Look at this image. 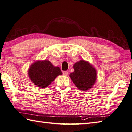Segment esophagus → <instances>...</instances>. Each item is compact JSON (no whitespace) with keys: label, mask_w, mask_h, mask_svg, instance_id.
I'll return each mask as SVG.
<instances>
[{"label":"esophagus","mask_w":132,"mask_h":132,"mask_svg":"<svg viewBox=\"0 0 132 132\" xmlns=\"http://www.w3.org/2000/svg\"><path fill=\"white\" fill-rule=\"evenodd\" d=\"M63 74L65 76H67L68 75V71H63Z\"/></svg>","instance_id":"1"}]
</instances>
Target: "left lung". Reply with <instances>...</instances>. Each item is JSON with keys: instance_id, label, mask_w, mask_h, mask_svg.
Returning <instances> with one entry per match:
<instances>
[{"instance_id": "1", "label": "left lung", "mask_w": 132, "mask_h": 132, "mask_svg": "<svg viewBox=\"0 0 132 132\" xmlns=\"http://www.w3.org/2000/svg\"><path fill=\"white\" fill-rule=\"evenodd\" d=\"M74 72L70 77L75 86L80 90L86 91L91 88L96 80V71L89 62L80 60L73 65Z\"/></svg>"}]
</instances>
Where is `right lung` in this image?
I'll use <instances>...</instances> for the list:
<instances>
[{"label":"right lung","instance_id":"1","mask_svg":"<svg viewBox=\"0 0 132 132\" xmlns=\"http://www.w3.org/2000/svg\"><path fill=\"white\" fill-rule=\"evenodd\" d=\"M62 72L59 67H54L48 60L37 61L29 69L28 75L32 82L39 87L45 88Z\"/></svg>","mask_w":132,"mask_h":132}]
</instances>
